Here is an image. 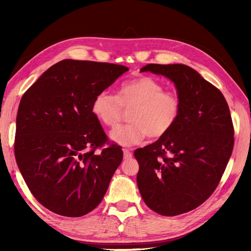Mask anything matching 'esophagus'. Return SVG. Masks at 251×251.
Segmentation results:
<instances>
[{
  "label": "esophagus",
  "instance_id": "obj_1",
  "mask_svg": "<svg viewBox=\"0 0 251 251\" xmlns=\"http://www.w3.org/2000/svg\"><path fill=\"white\" fill-rule=\"evenodd\" d=\"M123 152H124V157L125 158H130L132 156V153H131V151L129 150V149H124V150H123Z\"/></svg>",
  "mask_w": 251,
  "mask_h": 251
}]
</instances>
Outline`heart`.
<instances>
[{
	"mask_svg": "<svg viewBox=\"0 0 251 251\" xmlns=\"http://www.w3.org/2000/svg\"><path fill=\"white\" fill-rule=\"evenodd\" d=\"M124 109H129L127 120L130 123L112 131L111 139L130 147L147 136L158 139L172 130L180 116L181 100L176 93L165 90L157 79L140 76L121 84L116 95L101 90L90 106L93 115L106 128L119 124Z\"/></svg>",
	"mask_w": 251,
	"mask_h": 251,
	"instance_id": "b5f03b06",
	"label": "heart"
}]
</instances>
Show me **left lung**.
<instances>
[{
  "label": "left lung",
  "instance_id": "obj_1",
  "mask_svg": "<svg viewBox=\"0 0 251 251\" xmlns=\"http://www.w3.org/2000/svg\"><path fill=\"white\" fill-rule=\"evenodd\" d=\"M150 71L175 83L180 116L166 135L137 149V184L149 208L173 217L195 209L210 197L234 147V126L225 96L194 69L150 63Z\"/></svg>",
  "mask_w": 251,
  "mask_h": 251
}]
</instances>
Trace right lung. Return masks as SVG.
Returning a JSON list of instances; mask_svg holds the SVG:
<instances>
[{"mask_svg":"<svg viewBox=\"0 0 251 251\" xmlns=\"http://www.w3.org/2000/svg\"><path fill=\"white\" fill-rule=\"evenodd\" d=\"M128 68L65 59L20 100L14 151L30 192L57 215L82 217L102 201L123 159L93 115V99Z\"/></svg>","mask_w":251,"mask_h":251,"instance_id":"add662e5","label":"right lung"}]
</instances>
